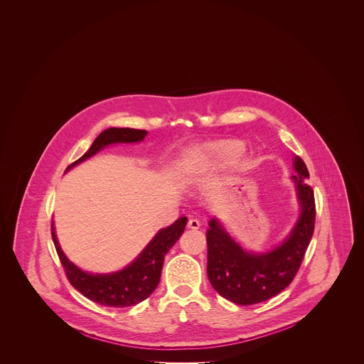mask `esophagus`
<instances>
[{
	"instance_id": "1",
	"label": "esophagus",
	"mask_w": 364,
	"mask_h": 364,
	"mask_svg": "<svg viewBox=\"0 0 364 364\" xmlns=\"http://www.w3.org/2000/svg\"><path fill=\"white\" fill-rule=\"evenodd\" d=\"M199 226H200V223L198 220H195V218H191L190 221H188V228L190 229L196 230V229H199Z\"/></svg>"
}]
</instances>
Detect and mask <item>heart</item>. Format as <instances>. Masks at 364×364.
<instances>
[{
    "instance_id": "obj_1",
    "label": "heart",
    "mask_w": 364,
    "mask_h": 364,
    "mask_svg": "<svg viewBox=\"0 0 364 364\" xmlns=\"http://www.w3.org/2000/svg\"><path fill=\"white\" fill-rule=\"evenodd\" d=\"M242 144L236 140H221L196 150L191 158L192 172H203L211 166H220L237 158L242 153Z\"/></svg>"
}]
</instances>
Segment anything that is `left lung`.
<instances>
[{
  "label": "left lung",
  "mask_w": 364,
  "mask_h": 364,
  "mask_svg": "<svg viewBox=\"0 0 364 364\" xmlns=\"http://www.w3.org/2000/svg\"><path fill=\"white\" fill-rule=\"evenodd\" d=\"M292 180L300 214L289 235L267 252L244 250L217 218H211L208 239V277L213 288L240 306H251L282 292L294 279L315 225V200L310 173L294 156Z\"/></svg>",
  "instance_id": "left-lung-1"
}]
</instances>
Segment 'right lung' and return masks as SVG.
<instances>
[{"label": "right lung", "mask_w": 364, "mask_h": 364, "mask_svg": "<svg viewBox=\"0 0 364 364\" xmlns=\"http://www.w3.org/2000/svg\"><path fill=\"white\" fill-rule=\"evenodd\" d=\"M147 131L134 128H107L94 140L85 156L70 164L65 172L73 166L97 154L109 144L117 143H138L146 138ZM187 225V217H180L168 228L159 229L153 240L122 270L107 274H92L79 269L63 252L57 240L54 223H52V237L58 258L61 260L65 274L72 287L87 299L106 307H131L135 306L150 294L161 278V270L165 255L180 239Z\"/></svg>", "instance_id": "add662e5"}]
</instances>
